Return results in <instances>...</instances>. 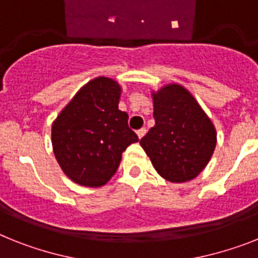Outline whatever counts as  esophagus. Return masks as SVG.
<instances>
[{
	"instance_id": "1",
	"label": "esophagus",
	"mask_w": 258,
	"mask_h": 258,
	"mask_svg": "<svg viewBox=\"0 0 258 258\" xmlns=\"http://www.w3.org/2000/svg\"><path fill=\"white\" fill-rule=\"evenodd\" d=\"M145 134H146V127H141V129H138V131H137L138 138H142Z\"/></svg>"
}]
</instances>
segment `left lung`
<instances>
[{"label":"left lung","instance_id":"obj_1","mask_svg":"<svg viewBox=\"0 0 258 258\" xmlns=\"http://www.w3.org/2000/svg\"><path fill=\"white\" fill-rule=\"evenodd\" d=\"M152 96L155 125L140 144L162 178L172 183L188 182L201 174L214 154V124L179 84H167Z\"/></svg>","mask_w":258,"mask_h":258}]
</instances>
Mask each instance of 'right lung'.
Returning <instances> with one entry per match:
<instances>
[{"label":"right lung","mask_w":258,"mask_h":258,"mask_svg":"<svg viewBox=\"0 0 258 258\" xmlns=\"http://www.w3.org/2000/svg\"><path fill=\"white\" fill-rule=\"evenodd\" d=\"M121 87L96 78L79 89L52 122L55 158L66 175L80 186L101 187L114 175L121 155L137 134L118 109Z\"/></svg>","instance_id":"obj_1"}]
</instances>
